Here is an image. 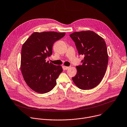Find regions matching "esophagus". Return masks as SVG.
Masks as SVG:
<instances>
[{
  "label": "esophagus",
  "mask_w": 127,
  "mask_h": 127,
  "mask_svg": "<svg viewBox=\"0 0 127 127\" xmlns=\"http://www.w3.org/2000/svg\"><path fill=\"white\" fill-rule=\"evenodd\" d=\"M70 68V67H68V66H64V69H65V70H67V69H68L69 68Z\"/></svg>",
  "instance_id": "esophagus-1"
}]
</instances>
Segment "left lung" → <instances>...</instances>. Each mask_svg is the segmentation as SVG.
<instances>
[{"label": "left lung", "instance_id": "8db88e82", "mask_svg": "<svg viewBox=\"0 0 127 127\" xmlns=\"http://www.w3.org/2000/svg\"><path fill=\"white\" fill-rule=\"evenodd\" d=\"M70 37L75 42L78 54L84 56L82 65L76 66L77 73L72 78L73 82L82 90L93 89L105 74L108 61L106 43L92 31L75 32Z\"/></svg>", "mask_w": 127, "mask_h": 127}]
</instances>
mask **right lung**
Wrapping results in <instances>:
<instances>
[{"instance_id":"right-lung-1","label":"right lung","mask_w":127,"mask_h":127,"mask_svg":"<svg viewBox=\"0 0 127 127\" xmlns=\"http://www.w3.org/2000/svg\"><path fill=\"white\" fill-rule=\"evenodd\" d=\"M65 35L54 31L34 32L23 44L21 70L27 85L34 91L44 94L56 85V79L62 72L60 65L46 62L52 54L53 44Z\"/></svg>"}]
</instances>
